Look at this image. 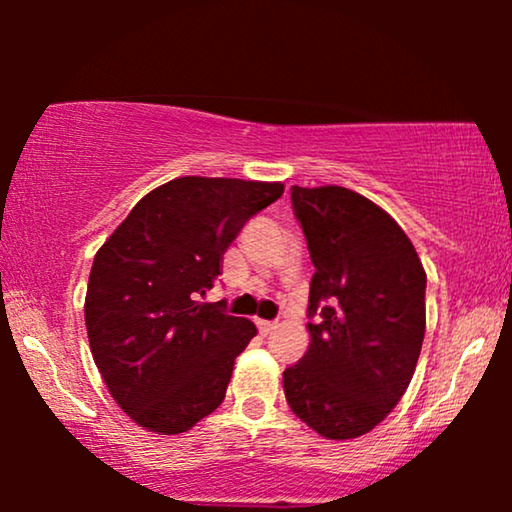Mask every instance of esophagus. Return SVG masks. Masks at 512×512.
Masks as SVG:
<instances>
[{
	"label": "esophagus",
	"instance_id": "obj_1",
	"mask_svg": "<svg viewBox=\"0 0 512 512\" xmlns=\"http://www.w3.org/2000/svg\"><path fill=\"white\" fill-rule=\"evenodd\" d=\"M277 328V321H258V331L261 335H270Z\"/></svg>",
	"mask_w": 512,
	"mask_h": 512
}]
</instances>
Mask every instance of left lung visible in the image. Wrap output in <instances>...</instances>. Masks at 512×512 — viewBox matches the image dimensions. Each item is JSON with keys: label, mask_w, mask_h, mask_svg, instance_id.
Returning a JSON list of instances; mask_svg holds the SVG:
<instances>
[{"label": "left lung", "mask_w": 512, "mask_h": 512, "mask_svg": "<svg viewBox=\"0 0 512 512\" xmlns=\"http://www.w3.org/2000/svg\"><path fill=\"white\" fill-rule=\"evenodd\" d=\"M314 263L310 347L284 370L293 415L328 440L359 438L394 410L426 328V272L403 228L342 186L291 188Z\"/></svg>", "instance_id": "8db88e82"}]
</instances>
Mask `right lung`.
<instances>
[{
  "label": "right lung",
  "mask_w": 512,
  "mask_h": 512,
  "mask_svg": "<svg viewBox=\"0 0 512 512\" xmlns=\"http://www.w3.org/2000/svg\"><path fill=\"white\" fill-rule=\"evenodd\" d=\"M282 193L279 181L172 179L95 254L83 305L90 352L114 401L144 429L177 436L226 398L256 326L198 298L244 223Z\"/></svg>",
  "instance_id": "right-lung-1"
}]
</instances>
